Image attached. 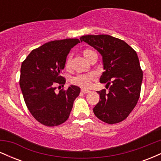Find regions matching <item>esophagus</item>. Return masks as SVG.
<instances>
[{
	"instance_id": "1",
	"label": "esophagus",
	"mask_w": 161,
	"mask_h": 161,
	"mask_svg": "<svg viewBox=\"0 0 161 161\" xmlns=\"http://www.w3.org/2000/svg\"><path fill=\"white\" fill-rule=\"evenodd\" d=\"M89 92H90L89 90H86V89H82V90H81V92H82V93H83V94H87V93H88Z\"/></svg>"
}]
</instances>
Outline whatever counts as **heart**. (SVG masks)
<instances>
[{
	"label": "heart",
	"instance_id": "b5f03b06",
	"mask_svg": "<svg viewBox=\"0 0 161 161\" xmlns=\"http://www.w3.org/2000/svg\"><path fill=\"white\" fill-rule=\"evenodd\" d=\"M93 53L95 52L89 49L85 50L84 52H83L84 56L86 57L87 60H88L89 57ZM70 60H71V57H69L66 61V68H67V69H69L70 67ZM95 78L96 74L95 73H90L88 74H79L72 79V82L73 84L82 87L83 88H88L89 87H91L92 81L95 79Z\"/></svg>",
	"mask_w": 161,
	"mask_h": 161
}]
</instances>
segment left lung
Instances as JSON below:
<instances>
[{"label": "left lung", "mask_w": 161, "mask_h": 161, "mask_svg": "<svg viewBox=\"0 0 161 161\" xmlns=\"http://www.w3.org/2000/svg\"><path fill=\"white\" fill-rule=\"evenodd\" d=\"M84 42L102 56L104 72L100 82L109 87L97 92L100 101L93 109L99 119L109 124L124 120L137 104L143 73L137 53L124 41L108 36H83Z\"/></svg>", "instance_id": "1"}]
</instances>
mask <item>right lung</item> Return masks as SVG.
Listing matches in <instances>:
<instances>
[{"mask_svg": "<svg viewBox=\"0 0 161 161\" xmlns=\"http://www.w3.org/2000/svg\"><path fill=\"white\" fill-rule=\"evenodd\" d=\"M78 43L77 38L47 42L32 51L22 64L19 86L24 101L33 117L47 126L67 120L80 93V88L73 85L66 91L55 92L56 85L65 84L61 74L66 57Z\"/></svg>", "mask_w": 161, "mask_h": 161, "instance_id": "1", "label": "right lung"}]
</instances>
